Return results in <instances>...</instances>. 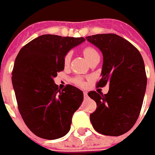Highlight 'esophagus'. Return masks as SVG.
Segmentation results:
<instances>
[{
    "label": "esophagus",
    "mask_w": 155,
    "mask_h": 155,
    "mask_svg": "<svg viewBox=\"0 0 155 155\" xmlns=\"http://www.w3.org/2000/svg\"><path fill=\"white\" fill-rule=\"evenodd\" d=\"M83 96H84V98H85V99L88 97V96H87V92H83Z\"/></svg>",
    "instance_id": "34e87169"
}]
</instances>
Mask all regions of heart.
I'll return each mask as SVG.
<instances>
[{
  "instance_id": "b5f03b06",
  "label": "heart",
  "mask_w": 155,
  "mask_h": 155,
  "mask_svg": "<svg viewBox=\"0 0 155 155\" xmlns=\"http://www.w3.org/2000/svg\"><path fill=\"white\" fill-rule=\"evenodd\" d=\"M82 53H83L84 57L86 58V59L88 62L93 59L94 57L99 55L98 52H97V51H96L95 48L91 47V46H86V47H84L83 50H82ZM70 59H71V53H70V52H68V53L65 55V57H64V63H65V65H68V64L69 62H70ZM73 82H74L75 85H77V86L80 87H82L85 85V81H83L82 78L81 77L74 78V79H73Z\"/></svg>"
}]
</instances>
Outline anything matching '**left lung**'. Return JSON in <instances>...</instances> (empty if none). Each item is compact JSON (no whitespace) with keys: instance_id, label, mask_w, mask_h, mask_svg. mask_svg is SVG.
Listing matches in <instances>:
<instances>
[{"instance_id":"1","label":"left lung","mask_w":155,"mask_h":155,"mask_svg":"<svg viewBox=\"0 0 155 155\" xmlns=\"http://www.w3.org/2000/svg\"><path fill=\"white\" fill-rule=\"evenodd\" d=\"M103 52L102 78L96 87L110 86L107 94L90 91L96 110L90 121L96 132L119 136L132 129L143 104L147 78L140 52L129 41L116 34L87 37Z\"/></svg>"}]
</instances>
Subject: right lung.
<instances>
[{"instance_id":"add662e5","label":"right lung","mask_w":155,"mask_h":155,"mask_svg":"<svg viewBox=\"0 0 155 155\" xmlns=\"http://www.w3.org/2000/svg\"><path fill=\"white\" fill-rule=\"evenodd\" d=\"M84 38L42 35L18 52L12 84L19 112L38 137L56 140L70 130L72 117L83 101L81 90L72 85L59 89L53 78L64 70V57Z\"/></svg>"}]
</instances>
